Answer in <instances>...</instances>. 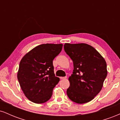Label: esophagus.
I'll return each mask as SVG.
<instances>
[{
    "mask_svg": "<svg viewBox=\"0 0 120 120\" xmlns=\"http://www.w3.org/2000/svg\"><path fill=\"white\" fill-rule=\"evenodd\" d=\"M65 78H67L66 77H60V79H65Z\"/></svg>",
    "mask_w": 120,
    "mask_h": 120,
    "instance_id": "esophagus-1",
    "label": "esophagus"
}]
</instances>
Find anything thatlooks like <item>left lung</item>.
Masks as SVG:
<instances>
[{"label":"left lung","mask_w":120,"mask_h":120,"mask_svg":"<svg viewBox=\"0 0 120 120\" xmlns=\"http://www.w3.org/2000/svg\"><path fill=\"white\" fill-rule=\"evenodd\" d=\"M64 51L73 62L67 94L71 101L83 104L91 101L102 89L107 75V64L94 48L85 43H65Z\"/></svg>","instance_id":"1"}]
</instances>
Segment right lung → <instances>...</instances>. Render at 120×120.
<instances>
[{"mask_svg": "<svg viewBox=\"0 0 120 120\" xmlns=\"http://www.w3.org/2000/svg\"><path fill=\"white\" fill-rule=\"evenodd\" d=\"M62 44H43L25 55L19 64L17 79L26 97L41 104L51 98L60 81L54 74L53 60L61 51Z\"/></svg>", "mask_w": 120, "mask_h": 120, "instance_id": "right-lung-1", "label": "right lung"}]
</instances>
